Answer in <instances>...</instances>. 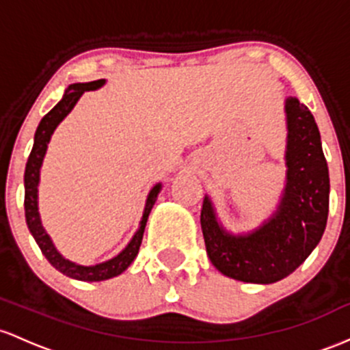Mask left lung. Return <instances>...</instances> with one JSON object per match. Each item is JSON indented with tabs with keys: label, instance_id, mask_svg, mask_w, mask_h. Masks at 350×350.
<instances>
[{
	"label": "left lung",
	"instance_id": "obj_1",
	"mask_svg": "<svg viewBox=\"0 0 350 350\" xmlns=\"http://www.w3.org/2000/svg\"><path fill=\"white\" fill-rule=\"evenodd\" d=\"M286 180L276 210L260 226L231 233L208 195L202 223L206 253L219 273L237 281L271 284L296 271L319 245L329 213V170L311 111L286 97Z\"/></svg>",
	"mask_w": 350,
	"mask_h": 350
}]
</instances>
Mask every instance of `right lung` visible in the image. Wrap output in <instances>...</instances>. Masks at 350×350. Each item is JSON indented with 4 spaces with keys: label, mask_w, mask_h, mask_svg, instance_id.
I'll use <instances>...</instances> for the list:
<instances>
[{
    "label": "right lung",
    "mask_w": 350,
    "mask_h": 350,
    "mask_svg": "<svg viewBox=\"0 0 350 350\" xmlns=\"http://www.w3.org/2000/svg\"><path fill=\"white\" fill-rule=\"evenodd\" d=\"M105 84V79L92 81V82H76V84H70L66 89L62 99L54 105V109L46 113L42 117V120L39 122L36 133H34V145L33 150H31L29 159L26 163V172H25V211H26V223L29 228L31 234L36 239L38 246L41 248L42 254L46 256L51 265L56 268L59 273L66 274V276L72 278L77 281H88V282H96V281H105L111 280V278L119 276L122 274L129 266L132 265V261L135 260L137 254H139L140 243H142L145 225H147L148 215H150L152 208H154L157 196H159L160 190H162V183H155L154 187L148 191L147 200H145L144 213L140 218L139 228L133 233L131 241L127 243V246L120 251L119 254L111 258V260H105L97 265H79V262H74L68 260V258L62 256L59 253L56 245L53 243V239L48 234V231L44 230L41 221V215H39V180H41V167L44 162L46 152H48V145L51 142V137H53L54 131L57 129V125L69 116L70 111L74 109V105L77 104V100L81 99L82 94L88 92V90H97Z\"/></svg>",
    "instance_id": "right-lung-1"
}]
</instances>
